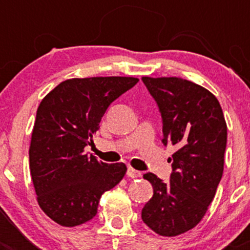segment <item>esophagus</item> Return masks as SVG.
I'll use <instances>...</instances> for the list:
<instances>
[{
    "instance_id": "34e87169",
    "label": "esophagus",
    "mask_w": 250,
    "mask_h": 250,
    "mask_svg": "<svg viewBox=\"0 0 250 250\" xmlns=\"http://www.w3.org/2000/svg\"><path fill=\"white\" fill-rule=\"evenodd\" d=\"M127 175L129 176V178H140L141 172H139V170H137V169H134L133 167H128Z\"/></svg>"
}]
</instances>
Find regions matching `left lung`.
<instances>
[{
	"label": "left lung",
	"instance_id": "8db88e82",
	"mask_svg": "<svg viewBox=\"0 0 250 250\" xmlns=\"http://www.w3.org/2000/svg\"><path fill=\"white\" fill-rule=\"evenodd\" d=\"M163 120V144H172L173 173L165 183L144 174L153 196L141 219L160 236L174 237L195 228L206 215L224 172L228 125L213 93L180 77H143Z\"/></svg>",
	"mask_w": 250,
	"mask_h": 250
}]
</instances>
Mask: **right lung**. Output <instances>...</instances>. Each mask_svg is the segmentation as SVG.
Here are the masks:
<instances>
[{
	"instance_id": "1",
	"label": "right lung",
	"mask_w": 250,
	"mask_h": 250,
	"mask_svg": "<svg viewBox=\"0 0 250 250\" xmlns=\"http://www.w3.org/2000/svg\"><path fill=\"white\" fill-rule=\"evenodd\" d=\"M135 77L64 81L42 99L29 148L30 173L40 208L53 221L74 228L93 219L105 191L123 179L125 163L84 153L113 100L138 83Z\"/></svg>"
}]
</instances>
